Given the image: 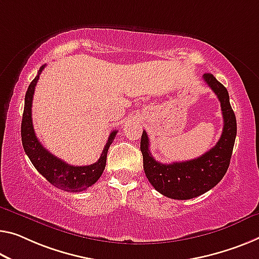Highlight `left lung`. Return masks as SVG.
Wrapping results in <instances>:
<instances>
[{
    "label": "left lung",
    "mask_w": 259,
    "mask_h": 259,
    "mask_svg": "<svg viewBox=\"0 0 259 259\" xmlns=\"http://www.w3.org/2000/svg\"><path fill=\"white\" fill-rule=\"evenodd\" d=\"M202 79L220 101L224 117L221 138L213 148L193 160L163 164L150 154L146 131H143L141 137L143 170L149 183L163 196L177 200L196 198L213 189L228 170L235 143L236 117L230 106L228 91L212 74H204Z\"/></svg>",
    "instance_id": "1"
}]
</instances>
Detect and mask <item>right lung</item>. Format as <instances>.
Here are the masks:
<instances>
[{
    "label": "right lung",
    "instance_id": "add662e5",
    "mask_svg": "<svg viewBox=\"0 0 259 259\" xmlns=\"http://www.w3.org/2000/svg\"><path fill=\"white\" fill-rule=\"evenodd\" d=\"M45 66L46 65L40 67L38 75L30 83L25 94V103H24L21 127L23 148L25 150L27 156H29L31 163L38 170V172L42 175L52 185L62 191H68V192H81V191L93 186L99 180V177L102 176L106 165L107 150H109L111 143L116 138L118 131L111 132L109 140H107L104 149H103L99 160L90 165H70L44 148L37 137H35L32 124V111L31 110H32V99L35 85H37L39 75L45 68Z\"/></svg>",
    "mask_w": 259,
    "mask_h": 259
}]
</instances>
